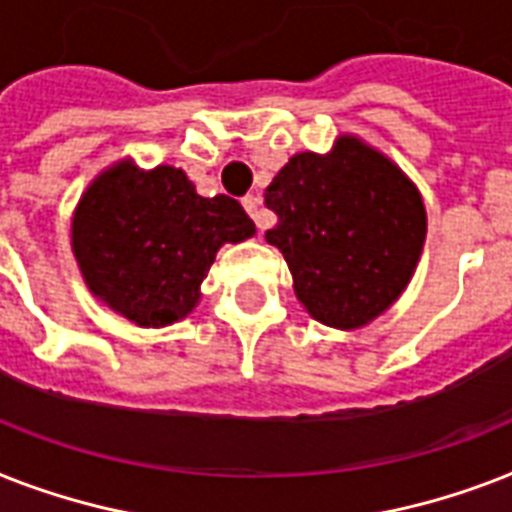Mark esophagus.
<instances>
[{
  "mask_svg": "<svg viewBox=\"0 0 512 512\" xmlns=\"http://www.w3.org/2000/svg\"><path fill=\"white\" fill-rule=\"evenodd\" d=\"M244 209H247L249 215H252V220H255V225L263 231L265 228V217L263 212H260V204H263V199H260V193H249V196H244Z\"/></svg>",
  "mask_w": 512,
  "mask_h": 512,
  "instance_id": "esophagus-1",
  "label": "esophagus"
}]
</instances>
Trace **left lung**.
Masks as SVG:
<instances>
[{
	"mask_svg": "<svg viewBox=\"0 0 512 512\" xmlns=\"http://www.w3.org/2000/svg\"><path fill=\"white\" fill-rule=\"evenodd\" d=\"M295 295L335 329L366 327L396 303L422 255L428 215L417 185L356 135L329 154H295L265 188Z\"/></svg>",
	"mask_w": 512,
	"mask_h": 512,
	"instance_id": "8db88e82",
	"label": "left lung"
}]
</instances>
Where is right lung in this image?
Segmentation results:
<instances>
[{
  "mask_svg": "<svg viewBox=\"0 0 512 512\" xmlns=\"http://www.w3.org/2000/svg\"><path fill=\"white\" fill-rule=\"evenodd\" d=\"M255 236L239 201L204 199L183 170H138L130 159L100 172L71 220V249L98 300L138 327H167L199 303L223 244Z\"/></svg>",
  "mask_w": 512,
  "mask_h": 512,
  "instance_id": "right-lung-1",
  "label": "right lung"
}]
</instances>
